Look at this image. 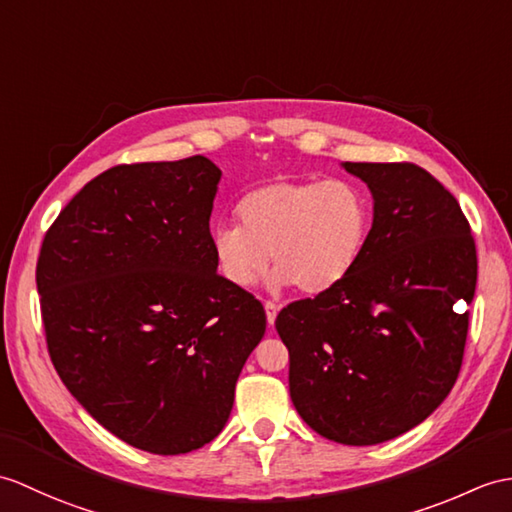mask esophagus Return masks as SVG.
<instances>
[{
	"instance_id": "34e87169",
	"label": "esophagus",
	"mask_w": 512,
	"mask_h": 512,
	"mask_svg": "<svg viewBox=\"0 0 512 512\" xmlns=\"http://www.w3.org/2000/svg\"><path fill=\"white\" fill-rule=\"evenodd\" d=\"M264 307H266V318H268V325H275V320H277V312H279V305H277L275 301H266V303H264Z\"/></svg>"
}]
</instances>
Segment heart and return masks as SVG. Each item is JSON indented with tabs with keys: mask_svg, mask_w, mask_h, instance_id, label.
<instances>
[{
	"mask_svg": "<svg viewBox=\"0 0 512 512\" xmlns=\"http://www.w3.org/2000/svg\"><path fill=\"white\" fill-rule=\"evenodd\" d=\"M235 213L240 227L224 222L211 233L220 275L251 288L272 255L270 283H296L305 294L327 292L351 275L373 222L371 200L347 178H275L246 192Z\"/></svg>",
	"mask_w": 512,
	"mask_h": 512,
	"instance_id": "b5f03b06",
	"label": "heart"
}]
</instances>
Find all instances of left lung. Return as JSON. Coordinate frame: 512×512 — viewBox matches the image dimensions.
<instances>
[{
	"label": "left lung",
	"instance_id": "left-lung-1",
	"mask_svg": "<svg viewBox=\"0 0 512 512\" xmlns=\"http://www.w3.org/2000/svg\"><path fill=\"white\" fill-rule=\"evenodd\" d=\"M373 194L351 275L294 301L275 327L301 419L342 445H377L425 421L465 355L478 255L458 200L414 163H342Z\"/></svg>",
	"mask_w": 512,
	"mask_h": 512
}]
</instances>
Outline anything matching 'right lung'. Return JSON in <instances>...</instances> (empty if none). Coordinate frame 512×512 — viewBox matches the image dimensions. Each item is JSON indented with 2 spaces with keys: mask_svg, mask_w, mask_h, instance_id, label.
Returning <instances> with one entry per match:
<instances>
[{
  "mask_svg": "<svg viewBox=\"0 0 512 512\" xmlns=\"http://www.w3.org/2000/svg\"><path fill=\"white\" fill-rule=\"evenodd\" d=\"M220 176L200 154L115 165L43 237L37 290L56 373L95 421L150 454L222 432L266 331L264 305L216 272Z\"/></svg>",
  "mask_w": 512,
  "mask_h": 512,
  "instance_id": "add662e5",
  "label": "right lung"
}]
</instances>
